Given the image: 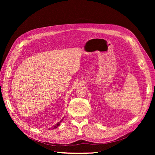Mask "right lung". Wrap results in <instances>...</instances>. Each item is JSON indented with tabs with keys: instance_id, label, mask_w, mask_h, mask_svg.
Returning <instances> with one entry per match:
<instances>
[{
	"instance_id": "right-lung-1",
	"label": "right lung",
	"mask_w": 155,
	"mask_h": 155,
	"mask_svg": "<svg viewBox=\"0 0 155 155\" xmlns=\"http://www.w3.org/2000/svg\"><path fill=\"white\" fill-rule=\"evenodd\" d=\"M63 119H62L61 120V121H59V122H58V123L57 124H56V125H54L53 127H51V129H55V128H57L58 126H59V125H60V123H61V121H63Z\"/></svg>"
}]
</instances>
